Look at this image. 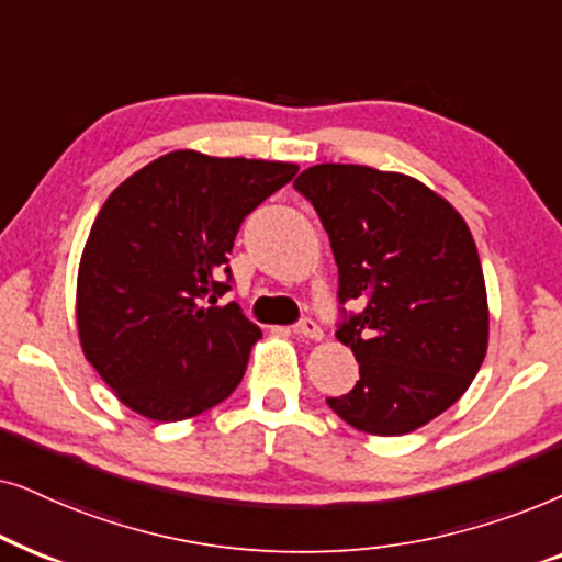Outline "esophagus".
Segmentation results:
<instances>
[{
    "label": "esophagus",
    "instance_id": "obj_1",
    "mask_svg": "<svg viewBox=\"0 0 562 562\" xmlns=\"http://www.w3.org/2000/svg\"><path fill=\"white\" fill-rule=\"evenodd\" d=\"M295 331L301 334V336H305V339H321V336H324V331H321V326L311 316H305V318L297 321Z\"/></svg>",
    "mask_w": 562,
    "mask_h": 562
}]
</instances>
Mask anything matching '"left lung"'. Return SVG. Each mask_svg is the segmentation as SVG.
Instances as JSON below:
<instances>
[{"label":"left lung","mask_w":562,"mask_h":562,"mask_svg":"<svg viewBox=\"0 0 562 562\" xmlns=\"http://www.w3.org/2000/svg\"><path fill=\"white\" fill-rule=\"evenodd\" d=\"M316 207L339 267L336 339L359 380L328 398L359 431L398 437L468 391L488 347V297L468 223L398 171L318 164L295 179Z\"/></svg>","instance_id":"8db88e82"}]
</instances>
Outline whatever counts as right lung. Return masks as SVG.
<instances>
[{"label":"right lung","instance_id":"obj_1","mask_svg":"<svg viewBox=\"0 0 562 562\" xmlns=\"http://www.w3.org/2000/svg\"><path fill=\"white\" fill-rule=\"evenodd\" d=\"M295 175V164L171 151L104 200L81 254L77 326L136 414L182 422L241 383L261 331L223 303L228 254L246 215Z\"/></svg>","mask_w":562,"mask_h":562}]
</instances>
